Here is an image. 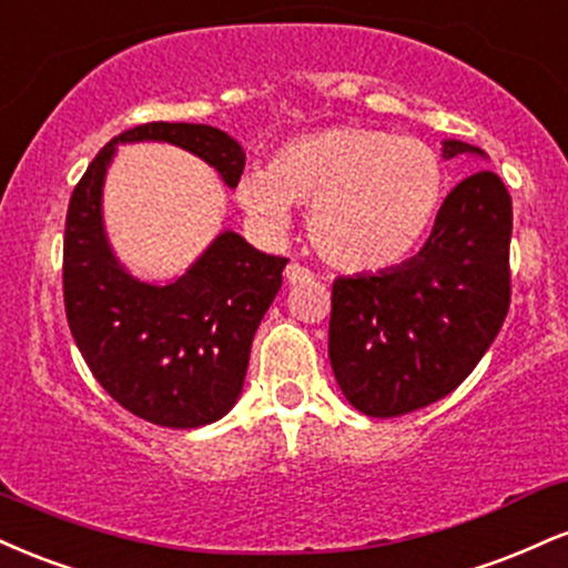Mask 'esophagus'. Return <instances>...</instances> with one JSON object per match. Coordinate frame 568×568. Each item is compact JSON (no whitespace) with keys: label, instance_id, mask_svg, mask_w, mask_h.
Segmentation results:
<instances>
[{"label":"esophagus","instance_id":"1","mask_svg":"<svg viewBox=\"0 0 568 568\" xmlns=\"http://www.w3.org/2000/svg\"><path fill=\"white\" fill-rule=\"evenodd\" d=\"M284 276H286V282H290V284H308V282H313V271L305 268V265H300V263L286 265Z\"/></svg>","mask_w":568,"mask_h":568}]
</instances>
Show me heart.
<instances>
[{
	"mask_svg": "<svg viewBox=\"0 0 568 568\" xmlns=\"http://www.w3.org/2000/svg\"><path fill=\"white\" fill-rule=\"evenodd\" d=\"M449 189L444 156L419 138L375 126H329L286 140L268 170L244 172L236 202L278 236L290 206H311L313 250L343 271L398 265L436 223Z\"/></svg>",
	"mask_w": 568,
	"mask_h": 568,
	"instance_id": "heart-1",
	"label": "heart"
}]
</instances>
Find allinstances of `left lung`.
<instances>
[{"label":"left lung","instance_id":"1","mask_svg":"<svg viewBox=\"0 0 568 568\" xmlns=\"http://www.w3.org/2000/svg\"><path fill=\"white\" fill-rule=\"evenodd\" d=\"M481 149L444 140V159ZM513 202L491 170L444 199L423 250L398 268L335 278L329 362L369 417H402L449 396L495 343L510 308Z\"/></svg>","mask_w":568,"mask_h":568}]
</instances>
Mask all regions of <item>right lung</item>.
Instances as JSON below:
<instances>
[{"label": "right lung", "instance_id": "obj_1", "mask_svg": "<svg viewBox=\"0 0 568 568\" xmlns=\"http://www.w3.org/2000/svg\"><path fill=\"white\" fill-rule=\"evenodd\" d=\"M164 140L196 153L236 189L244 151L210 124L151 122L103 145L71 193L63 239V300L73 343L103 390L162 428H202L242 393L252 337L282 286L286 257L225 231L178 282L132 278L113 257L100 215L116 143Z\"/></svg>", "mask_w": 568, "mask_h": 568}]
</instances>
